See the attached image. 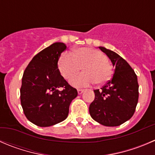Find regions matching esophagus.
Segmentation results:
<instances>
[{"label": "esophagus", "mask_w": 155, "mask_h": 155, "mask_svg": "<svg viewBox=\"0 0 155 155\" xmlns=\"http://www.w3.org/2000/svg\"><path fill=\"white\" fill-rule=\"evenodd\" d=\"M77 91H78V94H82V93H83L84 90L83 89H78Z\"/></svg>", "instance_id": "1"}]
</instances>
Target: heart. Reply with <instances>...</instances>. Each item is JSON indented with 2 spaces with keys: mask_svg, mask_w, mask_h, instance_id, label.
Wrapping results in <instances>:
<instances>
[{
  "mask_svg": "<svg viewBox=\"0 0 155 155\" xmlns=\"http://www.w3.org/2000/svg\"><path fill=\"white\" fill-rule=\"evenodd\" d=\"M108 58L99 51L81 48L74 53L64 52L58 61V67L65 79H70L82 69L84 73L72 78L70 84L76 88L88 87L95 82L103 84L112 76V66Z\"/></svg>",
  "mask_w": 155,
  "mask_h": 155,
  "instance_id": "1",
  "label": "heart"
}]
</instances>
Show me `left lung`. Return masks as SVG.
<instances>
[{
  "instance_id": "1",
  "label": "left lung",
  "mask_w": 155,
  "mask_h": 155,
  "mask_svg": "<svg viewBox=\"0 0 155 155\" xmlns=\"http://www.w3.org/2000/svg\"><path fill=\"white\" fill-rule=\"evenodd\" d=\"M115 67L110 80L101 89L94 90V100L89 106L91 118L106 127H117L134 114L139 99L137 76L119 54L99 47Z\"/></svg>"
}]
</instances>
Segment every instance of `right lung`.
<instances>
[{"label": "right lung", "instance_id": "right-lung-1", "mask_svg": "<svg viewBox=\"0 0 155 155\" xmlns=\"http://www.w3.org/2000/svg\"><path fill=\"white\" fill-rule=\"evenodd\" d=\"M66 48L64 43H54L36 54L23 73L21 105L27 119L38 127H51L67 119L70 103L78 95L58 67Z\"/></svg>", "mask_w": 155, "mask_h": 155}]
</instances>
